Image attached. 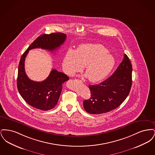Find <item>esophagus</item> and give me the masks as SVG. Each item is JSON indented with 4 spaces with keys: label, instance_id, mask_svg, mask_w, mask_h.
Returning <instances> with one entry per match:
<instances>
[{
    "label": "esophagus",
    "instance_id": "obj_1",
    "mask_svg": "<svg viewBox=\"0 0 155 155\" xmlns=\"http://www.w3.org/2000/svg\"><path fill=\"white\" fill-rule=\"evenodd\" d=\"M77 81H79V82H82V81L81 80H77Z\"/></svg>",
    "mask_w": 155,
    "mask_h": 155
}]
</instances>
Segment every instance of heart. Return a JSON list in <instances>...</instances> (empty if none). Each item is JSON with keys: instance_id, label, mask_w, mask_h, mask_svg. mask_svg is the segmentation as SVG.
<instances>
[{"instance_id": "b5f03b06", "label": "heart", "mask_w": 155, "mask_h": 155, "mask_svg": "<svg viewBox=\"0 0 155 155\" xmlns=\"http://www.w3.org/2000/svg\"><path fill=\"white\" fill-rule=\"evenodd\" d=\"M107 52L102 45H81L75 51L67 52L63 60V70L67 75L73 76L84 66L89 81H102L110 73L115 64L114 58Z\"/></svg>"}]
</instances>
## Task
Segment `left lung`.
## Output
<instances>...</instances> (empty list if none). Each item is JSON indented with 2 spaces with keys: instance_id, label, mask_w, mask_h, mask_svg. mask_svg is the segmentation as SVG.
I'll list each match as a JSON object with an SVG mask.
<instances>
[{
  "instance_id": "left-lung-1",
  "label": "left lung",
  "mask_w": 155,
  "mask_h": 155,
  "mask_svg": "<svg viewBox=\"0 0 155 155\" xmlns=\"http://www.w3.org/2000/svg\"><path fill=\"white\" fill-rule=\"evenodd\" d=\"M133 67L128 57L124 59L110 77L97 85H89L91 97L84 101L85 110L92 114L113 110L123 103L132 85Z\"/></svg>"
}]
</instances>
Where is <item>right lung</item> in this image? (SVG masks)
<instances>
[{
  "mask_svg": "<svg viewBox=\"0 0 155 155\" xmlns=\"http://www.w3.org/2000/svg\"><path fill=\"white\" fill-rule=\"evenodd\" d=\"M66 39V35L61 32L42 34L37 38L21 56L18 70L17 89L24 100L33 107L44 111L54 107L61 94L62 85L69 80V77L63 73L52 69L44 81H32L25 71V59L29 51L32 49L41 48L53 52L58 49Z\"/></svg>",
  "mask_w": 155,
  "mask_h": 155,
  "instance_id": "obj_1",
  "label": "right lung"
}]
</instances>
